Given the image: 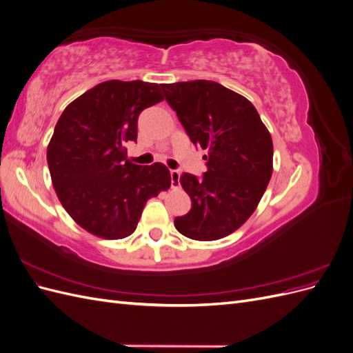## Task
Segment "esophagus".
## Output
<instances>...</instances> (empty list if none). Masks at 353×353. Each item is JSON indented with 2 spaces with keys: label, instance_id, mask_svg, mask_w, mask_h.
<instances>
[{
  "label": "esophagus",
  "instance_id": "34e87169",
  "mask_svg": "<svg viewBox=\"0 0 353 353\" xmlns=\"http://www.w3.org/2000/svg\"><path fill=\"white\" fill-rule=\"evenodd\" d=\"M170 185H172V188L179 185V172L175 169L170 170Z\"/></svg>",
  "mask_w": 353,
  "mask_h": 353
}]
</instances>
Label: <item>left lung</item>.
Wrapping results in <instances>:
<instances>
[{
  "instance_id": "left-lung-1",
  "label": "left lung",
  "mask_w": 353,
  "mask_h": 353,
  "mask_svg": "<svg viewBox=\"0 0 353 353\" xmlns=\"http://www.w3.org/2000/svg\"><path fill=\"white\" fill-rule=\"evenodd\" d=\"M193 144L208 150V170L179 183L191 209L175 218L183 236L212 241L230 236L258 208L272 175V138L254 105L215 81L162 83Z\"/></svg>"
}]
</instances>
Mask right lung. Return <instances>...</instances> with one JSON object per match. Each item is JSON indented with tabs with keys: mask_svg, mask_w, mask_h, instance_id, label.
Instances as JSON below:
<instances>
[{
	"mask_svg": "<svg viewBox=\"0 0 353 353\" xmlns=\"http://www.w3.org/2000/svg\"><path fill=\"white\" fill-rule=\"evenodd\" d=\"M163 99L157 83L112 79L63 110L47 148L50 175L63 208L92 236H131L147 200L170 187L165 165H135L125 148L137 141L140 113Z\"/></svg>",
	"mask_w": 353,
	"mask_h": 353,
	"instance_id": "right-lung-1",
	"label": "right lung"
}]
</instances>
